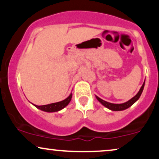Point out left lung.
<instances>
[{"label":"left lung","instance_id":"left-lung-1","mask_svg":"<svg viewBox=\"0 0 159 159\" xmlns=\"http://www.w3.org/2000/svg\"><path fill=\"white\" fill-rule=\"evenodd\" d=\"M144 84H145V81H144V83L143 84V85H142V87H140L139 92H138V93L136 94V96H134L132 98H131L130 100H129V101L126 102H125V103H123V104H113V103L107 102H106V101H104V100L102 99V98H100L99 97H98V96H96V98H97L98 101L99 102H101L102 104L104 106L107 107V108L110 109V110H111V111H123V110H125V109L129 108V107L132 106L133 104L137 100H138V98H140V95H141L142 92H143Z\"/></svg>","mask_w":159,"mask_h":159}]
</instances>
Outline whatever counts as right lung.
<instances>
[{"instance_id": "obj_1", "label": "right lung", "mask_w": 159, "mask_h": 159, "mask_svg": "<svg viewBox=\"0 0 159 159\" xmlns=\"http://www.w3.org/2000/svg\"><path fill=\"white\" fill-rule=\"evenodd\" d=\"M72 94L69 95L68 98H66V99L63 100V101L59 102H55V103H52L49 104V105H34L37 108L40 109V110L43 111H46V112H55V111H58L61 109H63V107H65L69 103V102L71 101V98H72Z\"/></svg>"}]
</instances>
